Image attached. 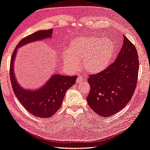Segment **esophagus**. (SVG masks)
<instances>
[{
	"label": "esophagus",
	"mask_w": 150,
	"mask_h": 150,
	"mask_svg": "<svg viewBox=\"0 0 150 150\" xmlns=\"http://www.w3.org/2000/svg\"><path fill=\"white\" fill-rule=\"evenodd\" d=\"M83 79L82 76H79L78 78L76 79V82H77V83H81V82H83Z\"/></svg>",
	"instance_id": "1"
}]
</instances>
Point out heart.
<instances>
[{
    "label": "heart",
    "mask_w": 150,
    "mask_h": 150,
    "mask_svg": "<svg viewBox=\"0 0 150 150\" xmlns=\"http://www.w3.org/2000/svg\"><path fill=\"white\" fill-rule=\"evenodd\" d=\"M114 44L110 38L102 37H76L70 43L69 50L62 54L64 62L73 70L79 68L82 59L83 70L96 74L110 64L114 54Z\"/></svg>",
    "instance_id": "1"
}]
</instances>
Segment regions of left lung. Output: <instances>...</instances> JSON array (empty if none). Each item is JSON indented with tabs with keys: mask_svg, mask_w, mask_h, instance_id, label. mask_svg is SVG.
<instances>
[{
	"mask_svg": "<svg viewBox=\"0 0 150 150\" xmlns=\"http://www.w3.org/2000/svg\"><path fill=\"white\" fill-rule=\"evenodd\" d=\"M123 45L116 61L97 74L89 75L87 102L102 117H109L127 105L136 88L139 57L134 45L123 35Z\"/></svg>",
	"mask_w": 150,
	"mask_h": 150,
	"instance_id": "obj_1",
	"label": "left lung"
}]
</instances>
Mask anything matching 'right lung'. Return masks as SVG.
<instances>
[{"label": "right lung", "instance_id": "1", "mask_svg": "<svg viewBox=\"0 0 150 150\" xmlns=\"http://www.w3.org/2000/svg\"><path fill=\"white\" fill-rule=\"evenodd\" d=\"M52 33V29L39 30L23 38L13 51L10 62L9 74L14 93L28 112L41 118L50 117L59 109L66 92L74 84L77 76L55 74L40 89L30 91L19 86L14 74L13 64L19 47L33 41L51 38Z\"/></svg>", "mask_w": 150, "mask_h": 150}]
</instances>
